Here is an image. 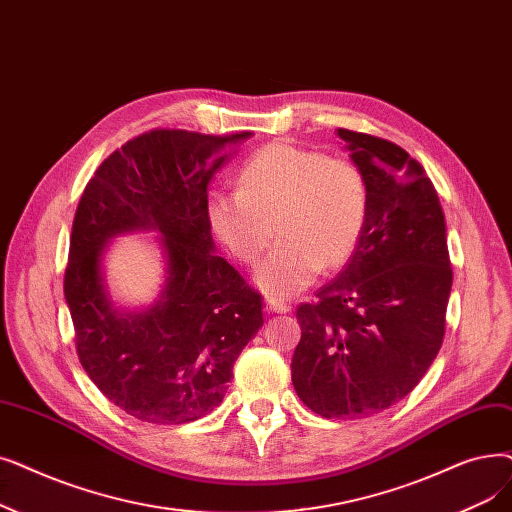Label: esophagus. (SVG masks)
<instances>
[{
  "label": "esophagus",
  "instance_id": "obj_1",
  "mask_svg": "<svg viewBox=\"0 0 512 512\" xmlns=\"http://www.w3.org/2000/svg\"><path fill=\"white\" fill-rule=\"evenodd\" d=\"M265 305H268V309L274 311V314H286V311H291V305L280 301V299H268V303Z\"/></svg>",
  "mask_w": 512,
  "mask_h": 512
}]
</instances>
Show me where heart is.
<instances>
[{"instance_id": "1", "label": "heart", "mask_w": 512, "mask_h": 512, "mask_svg": "<svg viewBox=\"0 0 512 512\" xmlns=\"http://www.w3.org/2000/svg\"><path fill=\"white\" fill-rule=\"evenodd\" d=\"M205 215L242 265H255L276 234L280 242L259 268L257 284L284 299L353 257L368 221V186L349 159L272 142L242 163L236 192L209 194Z\"/></svg>"}]
</instances>
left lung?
<instances>
[{
    "label": "left lung",
    "instance_id": "left-lung-1",
    "mask_svg": "<svg viewBox=\"0 0 512 512\" xmlns=\"http://www.w3.org/2000/svg\"><path fill=\"white\" fill-rule=\"evenodd\" d=\"M368 186L364 236L345 270L297 307L291 376L324 418L379 414L418 383L446 335V219L422 165L397 144L337 129Z\"/></svg>",
    "mask_w": 512,
    "mask_h": 512
}]
</instances>
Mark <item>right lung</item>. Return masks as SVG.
<instances>
[{"label":"right lung","mask_w":512,"mask_h":512,"mask_svg":"<svg viewBox=\"0 0 512 512\" xmlns=\"http://www.w3.org/2000/svg\"><path fill=\"white\" fill-rule=\"evenodd\" d=\"M251 136L144 131L104 159L81 194L64 272L77 355L108 402L142 422L184 425L217 408L263 326L261 295L213 255L205 215L215 171ZM129 229L164 234L168 280L144 315H119L101 284L105 242Z\"/></svg>","instance_id":"add662e5"}]
</instances>
